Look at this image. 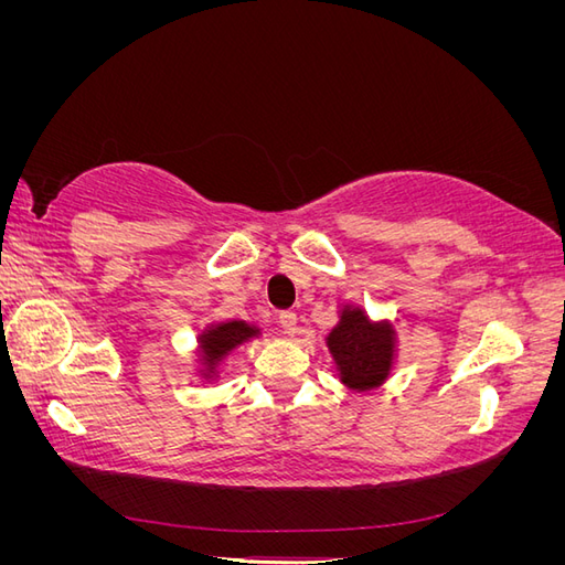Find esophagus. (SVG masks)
<instances>
[{
    "instance_id": "obj_1",
    "label": "esophagus",
    "mask_w": 565,
    "mask_h": 565,
    "mask_svg": "<svg viewBox=\"0 0 565 565\" xmlns=\"http://www.w3.org/2000/svg\"><path fill=\"white\" fill-rule=\"evenodd\" d=\"M278 322L285 334H295L297 332V313L295 311H282L278 316Z\"/></svg>"
}]
</instances>
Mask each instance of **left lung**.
Listing matches in <instances>:
<instances>
[{
	"mask_svg": "<svg viewBox=\"0 0 565 565\" xmlns=\"http://www.w3.org/2000/svg\"><path fill=\"white\" fill-rule=\"evenodd\" d=\"M341 382L355 391L380 386L393 361V330L384 322H370L361 309H347L328 337Z\"/></svg>",
	"mask_w": 565,
	"mask_h": 565,
	"instance_id": "8db88e82",
	"label": "left lung"
}]
</instances>
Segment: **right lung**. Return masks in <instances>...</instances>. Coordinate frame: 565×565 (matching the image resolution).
Segmentation results:
<instances>
[{
  "mask_svg": "<svg viewBox=\"0 0 565 565\" xmlns=\"http://www.w3.org/2000/svg\"><path fill=\"white\" fill-rule=\"evenodd\" d=\"M254 334H256V330L249 328V324L243 320L214 324V328H210L200 337L202 353H204V358H207V363L214 367L228 351H233L237 344H243V341H247Z\"/></svg>",
  "mask_w": 565,
  "mask_h": 565,
  "instance_id": "1",
  "label": "right lung"
}]
</instances>
